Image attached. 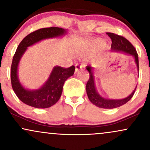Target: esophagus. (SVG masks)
<instances>
[{
	"mask_svg": "<svg viewBox=\"0 0 150 150\" xmlns=\"http://www.w3.org/2000/svg\"><path fill=\"white\" fill-rule=\"evenodd\" d=\"M82 67H83L82 65H78V64L75 65V73H77V72H78Z\"/></svg>",
	"mask_w": 150,
	"mask_h": 150,
	"instance_id": "esophagus-1",
	"label": "esophagus"
}]
</instances>
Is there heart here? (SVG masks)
Segmentation results:
<instances>
[{
    "instance_id": "heart-1",
    "label": "heart",
    "mask_w": 150,
    "mask_h": 150,
    "mask_svg": "<svg viewBox=\"0 0 150 150\" xmlns=\"http://www.w3.org/2000/svg\"><path fill=\"white\" fill-rule=\"evenodd\" d=\"M96 42H97V44L99 45H101V46L104 45V42L102 40H98Z\"/></svg>"
}]
</instances>
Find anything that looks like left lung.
Returning a JSON list of instances; mask_svg holds the SVG:
<instances>
[{"label": "left lung", "instance_id": "1", "mask_svg": "<svg viewBox=\"0 0 150 150\" xmlns=\"http://www.w3.org/2000/svg\"><path fill=\"white\" fill-rule=\"evenodd\" d=\"M108 36L112 40L111 50L112 52H122V53H125L127 54L132 56L134 57L135 62H136L137 68L139 70V64H138V55L137 53L136 49L133 46V45L124 38L123 36L118 35L117 34L112 33H108ZM86 69L89 71V79L88 80L86 85V91L87 93L88 98L89 100L93 105H95L97 107L100 108H105V109H112V108H116L126 104L128 101L131 100L132 98L135 91H136V87L133 90L132 93L130 94L127 98L123 99H108L102 97L97 91L96 88L94 77H93V68L91 66H86Z\"/></svg>", "mask_w": 150, "mask_h": 150}]
</instances>
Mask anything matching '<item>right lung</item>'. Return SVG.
<instances>
[{
  "mask_svg": "<svg viewBox=\"0 0 150 150\" xmlns=\"http://www.w3.org/2000/svg\"><path fill=\"white\" fill-rule=\"evenodd\" d=\"M67 33V30L59 27L43 28L32 32L19 43L12 59L10 78L12 89L21 101L36 108H47L54 105L60 98L65 81L73 75L75 68L54 66L47 80L38 89L30 90L22 86L18 78V66L24 52L28 48L42 40L57 38Z\"/></svg>",
  "mask_w": 150,
  "mask_h": 150,
  "instance_id": "obj_1",
  "label": "right lung"
}]
</instances>
